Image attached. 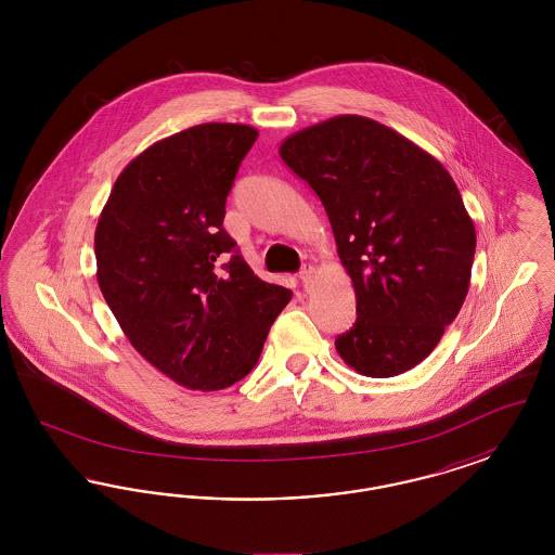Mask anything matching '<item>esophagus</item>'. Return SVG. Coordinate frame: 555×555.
<instances>
[{"label": "esophagus", "mask_w": 555, "mask_h": 555, "mask_svg": "<svg viewBox=\"0 0 555 555\" xmlns=\"http://www.w3.org/2000/svg\"><path fill=\"white\" fill-rule=\"evenodd\" d=\"M314 276H317L314 266H304V268H301V272H299V281H301V285H304L306 289L314 283Z\"/></svg>", "instance_id": "obj_1"}]
</instances>
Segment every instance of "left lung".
<instances>
[{"label":"left lung","mask_w":555,"mask_h":555,"mask_svg":"<svg viewBox=\"0 0 555 555\" xmlns=\"http://www.w3.org/2000/svg\"><path fill=\"white\" fill-rule=\"evenodd\" d=\"M279 154L317 191L356 291L335 347L349 369L389 378L441 341L470 287L476 231L439 159L356 114L287 137Z\"/></svg>","instance_id":"8db88e82"}]
</instances>
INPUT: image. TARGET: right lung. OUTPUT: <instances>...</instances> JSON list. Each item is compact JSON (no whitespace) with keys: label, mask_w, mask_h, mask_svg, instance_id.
Here are the masks:
<instances>
[{"label":"right lung","mask_w":555,"mask_h":555,"mask_svg":"<svg viewBox=\"0 0 555 555\" xmlns=\"http://www.w3.org/2000/svg\"><path fill=\"white\" fill-rule=\"evenodd\" d=\"M256 139L247 125L206 122L156 141L120 172L95 229L98 283L122 333L193 391L247 376L293 295L258 279L222 229Z\"/></svg>","instance_id":"right-lung-1"}]
</instances>
